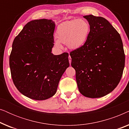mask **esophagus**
I'll use <instances>...</instances> for the list:
<instances>
[{"label": "esophagus", "instance_id": "esophagus-1", "mask_svg": "<svg viewBox=\"0 0 129 129\" xmlns=\"http://www.w3.org/2000/svg\"><path fill=\"white\" fill-rule=\"evenodd\" d=\"M69 63L70 64V63H71V61H72V58H71V57H70V55H69Z\"/></svg>", "mask_w": 129, "mask_h": 129}]
</instances>
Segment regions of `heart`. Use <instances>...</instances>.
Listing matches in <instances>:
<instances>
[{"mask_svg": "<svg viewBox=\"0 0 129 129\" xmlns=\"http://www.w3.org/2000/svg\"><path fill=\"white\" fill-rule=\"evenodd\" d=\"M89 30V24L85 19L66 21L57 26L56 36L58 40L54 41V45L58 47H61L60 42L67 43L68 47L72 49H78L86 42Z\"/></svg>", "mask_w": 129, "mask_h": 129, "instance_id": "obj_1", "label": "heart"}]
</instances>
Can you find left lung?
<instances>
[{
  "label": "left lung",
  "instance_id": "left-lung-1",
  "mask_svg": "<svg viewBox=\"0 0 129 129\" xmlns=\"http://www.w3.org/2000/svg\"><path fill=\"white\" fill-rule=\"evenodd\" d=\"M90 31L83 45L70 52L79 90L90 98L105 96L119 83L124 68L123 42L117 31L102 17L84 16Z\"/></svg>",
  "mask_w": 129,
  "mask_h": 129
}]
</instances>
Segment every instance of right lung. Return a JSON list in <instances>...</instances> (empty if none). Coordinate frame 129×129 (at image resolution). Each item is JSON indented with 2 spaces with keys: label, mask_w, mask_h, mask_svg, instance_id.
I'll return each instance as SVG.
<instances>
[{
  "label": "right lung",
  "mask_w": 129,
  "mask_h": 129,
  "mask_svg": "<svg viewBox=\"0 0 129 129\" xmlns=\"http://www.w3.org/2000/svg\"><path fill=\"white\" fill-rule=\"evenodd\" d=\"M54 22L39 19L28 22L15 38L9 57L13 83L31 99L43 100L55 94L61 76L69 66V54L54 55Z\"/></svg>",
  "instance_id": "right-lung-1"
}]
</instances>
